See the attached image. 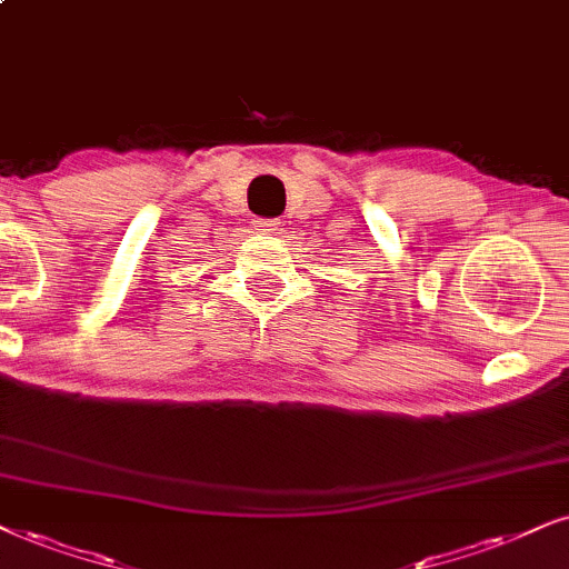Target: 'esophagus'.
Segmentation results:
<instances>
[{
	"instance_id": "34e87169",
	"label": "esophagus",
	"mask_w": 569,
	"mask_h": 569,
	"mask_svg": "<svg viewBox=\"0 0 569 569\" xmlns=\"http://www.w3.org/2000/svg\"><path fill=\"white\" fill-rule=\"evenodd\" d=\"M254 228H257V231H262V233H272V231H278V220L257 218L254 220Z\"/></svg>"
}]
</instances>
